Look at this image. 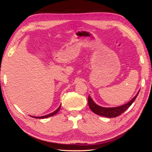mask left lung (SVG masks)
I'll return each mask as SVG.
<instances>
[{"label": "left lung", "instance_id": "1", "mask_svg": "<svg viewBox=\"0 0 152 152\" xmlns=\"http://www.w3.org/2000/svg\"><path fill=\"white\" fill-rule=\"evenodd\" d=\"M139 91L137 92L136 95L133 98L131 101H129L128 103H127L125 104H123L122 106H119V107H101L99 105H98L96 103H94V101L93 100L89 95L88 97V104L91 111L94 112V113L100 116H103L105 117L108 118H113L116 117L117 116H119L122 113H124L126 110L130 107V106L132 104V103L134 102V100L137 98V95L139 94Z\"/></svg>", "mask_w": 152, "mask_h": 152}]
</instances>
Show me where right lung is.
Segmentation results:
<instances>
[{
	"label": "right lung",
	"mask_w": 152,
	"mask_h": 152,
	"mask_svg": "<svg viewBox=\"0 0 152 152\" xmlns=\"http://www.w3.org/2000/svg\"><path fill=\"white\" fill-rule=\"evenodd\" d=\"M60 108H61V105L59 106V107H58V108H57L56 110H55L54 112L50 113H49L48 115H44V116H40V117H34V116H31V117H34V118H48V117H52V116L54 115H56L59 111V110H60Z\"/></svg>",
	"instance_id": "add662e5"
}]
</instances>
